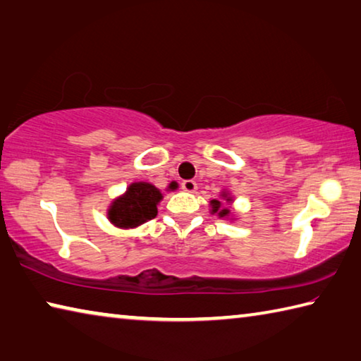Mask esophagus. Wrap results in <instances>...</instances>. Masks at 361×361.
Listing matches in <instances>:
<instances>
[{"mask_svg":"<svg viewBox=\"0 0 361 361\" xmlns=\"http://www.w3.org/2000/svg\"><path fill=\"white\" fill-rule=\"evenodd\" d=\"M181 189L186 192H194L195 189H197V185H195V181L192 180H185L181 183Z\"/></svg>","mask_w":361,"mask_h":361,"instance_id":"esophagus-1","label":"esophagus"}]
</instances>
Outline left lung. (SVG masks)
<instances>
[{
  "label": "left lung",
  "mask_w": 361,
  "mask_h": 361,
  "mask_svg": "<svg viewBox=\"0 0 361 361\" xmlns=\"http://www.w3.org/2000/svg\"><path fill=\"white\" fill-rule=\"evenodd\" d=\"M221 197L226 200V202H232V197L231 195L228 194V192H221ZM210 205H212V213H216V215L219 216V218H224V216H228L229 213H231V210L229 209H226V207H223V204L219 202V200H216V199H213L212 202H210Z\"/></svg>",
  "instance_id": "obj_1"
}]
</instances>
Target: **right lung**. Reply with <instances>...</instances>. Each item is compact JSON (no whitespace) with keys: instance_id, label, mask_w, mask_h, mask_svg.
Segmentation results:
<instances>
[{"instance_id":"add662e5","label":"right lung","mask_w":361,"mask_h":361,"mask_svg":"<svg viewBox=\"0 0 361 361\" xmlns=\"http://www.w3.org/2000/svg\"><path fill=\"white\" fill-rule=\"evenodd\" d=\"M173 185H170L172 188ZM162 192L151 183L138 181L127 188L126 194L114 199L108 209V219L122 229L137 228L157 215V204L162 200Z\"/></svg>"}]
</instances>
